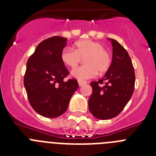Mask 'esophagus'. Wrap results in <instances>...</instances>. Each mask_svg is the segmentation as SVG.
Returning <instances> with one entry per match:
<instances>
[{
	"instance_id": "esophagus-1",
	"label": "esophagus",
	"mask_w": 156,
	"mask_h": 156,
	"mask_svg": "<svg viewBox=\"0 0 156 156\" xmlns=\"http://www.w3.org/2000/svg\"><path fill=\"white\" fill-rule=\"evenodd\" d=\"M78 83H79V86L81 87L83 86V85H85L87 83L86 81H83V80H78Z\"/></svg>"
}]
</instances>
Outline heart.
I'll return each instance as SVG.
<instances>
[{
    "instance_id": "obj_1",
    "label": "heart",
    "mask_w": 156,
    "mask_h": 156,
    "mask_svg": "<svg viewBox=\"0 0 156 156\" xmlns=\"http://www.w3.org/2000/svg\"><path fill=\"white\" fill-rule=\"evenodd\" d=\"M84 58L83 66L74 69L72 76L79 80H87L96 76L98 72L104 73L108 71L112 64L109 52L104 45L91 40H82L75 44V50L64 48L61 52V60L65 65L75 68Z\"/></svg>"
}]
</instances>
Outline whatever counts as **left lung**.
<instances>
[{
	"label": "left lung",
	"mask_w": 156,
	"mask_h": 156,
	"mask_svg": "<svg viewBox=\"0 0 156 156\" xmlns=\"http://www.w3.org/2000/svg\"><path fill=\"white\" fill-rule=\"evenodd\" d=\"M112 44V61L102 79L90 83L92 94L88 107L99 119H109L119 115L134 90L135 73L129 54L115 40Z\"/></svg>",
	"instance_id": "8db88e82"
}]
</instances>
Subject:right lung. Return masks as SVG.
<instances>
[{
    "mask_svg": "<svg viewBox=\"0 0 156 156\" xmlns=\"http://www.w3.org/2000/svg\"><path fill=\"white\" fill-rule=\"evenodd\" d=\"M66 41L58 36L43 41L27 63L23 81L29 102L47 118L62 115L79 87L76 79L66 80L69 72L62 62L61 52Z\"/></svg>",
    "mask_w": 156,
    "mask_h": 156,
    "instance_id": "1",
    "label": "right lung"
}]
</instances>
